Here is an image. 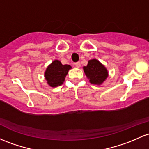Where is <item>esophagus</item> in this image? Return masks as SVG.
Here are the masks:
<instances>
[{"label":"esophagus","mask_w":149,"mask_h":149,"mask_svg":"<svg viewBox=\"0 0 149 149\" xmlns=\"http://www.w3.org/2000/svg\"><path fill=\"white\" fill-rule=\"evenodd\" d=\"M75 66L77 67V68H79L80 66H81V63H80V62H76V63H74Z\"/></svg>","instance_id":"1"}]
</instances>
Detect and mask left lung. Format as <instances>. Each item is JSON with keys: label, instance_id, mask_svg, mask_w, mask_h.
<instances>
[{"label": "left lung", "instance_id": "left-lung-1", "mask_svg": "<svg viewBox=\"0 0 149 149\" xmlns=\"http://www.w3.org/2000/svg\"><path fill=\"white\" fill-rule=\"evenodd\" d=\"M83 70L93 84H101L108 75L105 67L96 59L90 60L87 66L83 67Z\"/></svg>", "mask_w": 149, "mask_h": 149}]
</instances>
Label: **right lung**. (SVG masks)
I'll use <instances>...</instances> for the list:
<instances>
[{"instance_id":"right-lung-1","label":"right lung","mask_w":149,"mask_h":149,"mask_svg":"<svg viewBox=\"0 0 149 149\" xmlns=\"http://www.w3.org/2000/svg\"><path fill=\"white\" fill-rule=\"evenodd\" d=\"M71 66L69 65H62L61 61L58 60L54 61L45 71V76L47 83L52 87L61 86Z\"/></svg>"}]
</instances>
